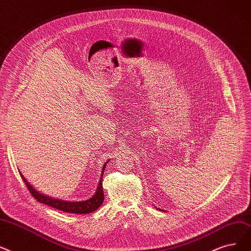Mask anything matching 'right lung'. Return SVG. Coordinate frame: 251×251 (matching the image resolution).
I'll return each mask as SVG.
<instances>
[{"label": "right lung", "instance_id": "obj_1", "mask_svg": "<svg viewBox=\"0 0 251 251\" xmlns=\"http://www.w3.org/2000/svg\"><path fill=\"white\" fill-rule=\"evenodd\" d=\"M108 161H106V163ZM106 163L103 165L102 169V174H101V177L99 181V185L97 188L96 193L94 194V196H92V198L85 200V201H77V202H70V201H64V200H60V199H55V198H51L49 196H46L40 192H38L27 181L26 178L21 175V177L23 182L25 183L27 189L29 190L30 194L37 199L41 203L47 204L51 207H54L56 209L62 210L64 212H69V213H79V214H87V213H91L93 211H95L96 209H98L102 202L104 201V193H103V188H102V180H103V174H104V170L106 168Z\"/></svg>", "mask_w": 251, "mask_h": 251}]
</instances>
